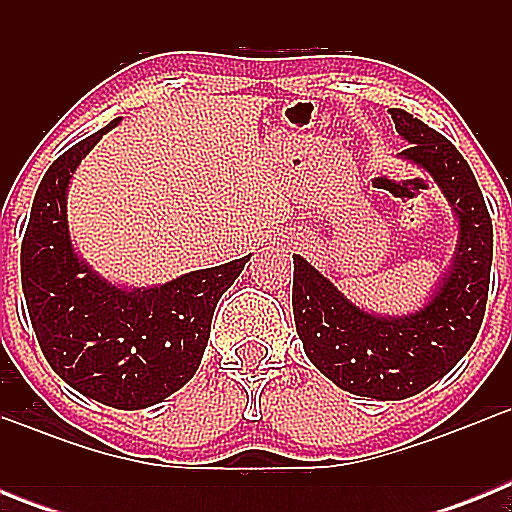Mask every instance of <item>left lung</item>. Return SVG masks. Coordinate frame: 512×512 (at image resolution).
Wrapping results in <instances>:
<instances>
[{"label": "left lung", "mask_w": 512, "mask_h": 512, "mask_svg": "<svg viewBox=\"0 0 512 512\" xmlns=\"http://www.w3.org/2000/svg\"><path fill=\"white\" fill-rule=\"evenodd\" d=\"M423 166L459 215V251L433 300L408 318H377L346 300L295 256L292 307L305 354L341 390L405 400L431 387L467 354L485 318L492 266V220L472 169L449 138L405 110H390Z\"/></svg>", "instance_id": "1"}]
</instances>
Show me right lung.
<instances>
[{"label": "right lung", "instance_id": "1", "mask_svg": "<svg viewBox=\"0 0 512 512\" xmlns=\"http://www.w3.org/2000/svg\"><path fill=\"white\" fill-rule=\"evenodd\" d=\"M61 153L35 192L20 251L22 292L40 351L76 392L120 410L164 402L189 382L212 315L246 259L192 271L164 287L117 289L74 253L66 187L81 158L112 125Z\"/></svg>", "mask_w": 512, "mask_h": 512}]
</instances>
